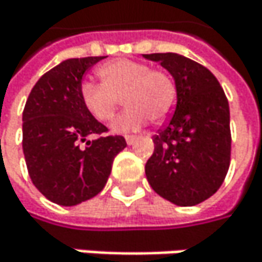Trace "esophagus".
Wrapping results in <instances>:
<instances>
[{
	"instance_id": "esophagus-1",
	"label": "esophagus",
	"mask_w": 262,
	"mask_h": 262,
	"mask_svg": "<svg viewBox=\"0 0 262 262\" xmlns=\"http://www.w3.org/2000/svg\"><path fill=\"white\" fill-rule=\"evenodd\" d=\"M135 141H136V136H135V135H127V136H126V142H127L129 145H132Z\"/></svg>"
}]
</instances>
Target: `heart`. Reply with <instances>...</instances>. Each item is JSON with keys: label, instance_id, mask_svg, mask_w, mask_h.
Segmentation results:
<instances>
[{"label": "heart", "instance_id": "heart-1", "mask_svg": "<svg viewBox=\"0 0 262 262\" xmlns=\"http://www.w3.org/2000/svg\"><path fill=\"white\" fill-rule=\"evenodd\" d=\"M100 83L83 81L80 100L84 109L100 123H107L123 98L127 106L112 123L115 133H129L141 129L148 118L164 121L176 103L173 79L159 70L129 59L112 60L98 68Z\"/></svg>", "mask_w": 262, "mask_h": 262}]
</instances>
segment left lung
Masks as SVG:
<instances>
[{
    "mask_svg": "<svg viewBox=\"0 0 262 262\" xmlns=\"http://www.w3.org/2000/svg\"><path fill=\"white\" fill-rule=\"evenodd\" d=\"M159 62L176 84V109L155 135V151L145 164L150 186L178 206L209 199L226 178L231 162L229 103L215 76L176 54H142Z\"/></svg>",
    "mask_w": 262,
    "mask_h": 262,
    "instance_id": "8db88e82",
    "label": "left lung"
}]
</instances>
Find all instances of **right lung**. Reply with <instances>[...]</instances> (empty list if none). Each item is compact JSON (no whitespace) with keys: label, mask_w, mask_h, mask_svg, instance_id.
I'll return each mask as SVG.
<instances>
[{"label":"right lung","mask_w":262,"mask_h":262,"mask_svg":"<svg viewBox=\"0 0 262 262\" xmlns=\"http://www.w3.org/2000/svg\"><path fill=\"white\" fill-rule=\"evenodd\" d=\"M101 59L63 60L37 80L24 107L23 150L30 179L62 206L95 197L111 176L115 156L127 145L123 136L88 139L107 132L80 100L83 74Z\"/></svg>","instance_id":"obj_1"}]
</instances>
